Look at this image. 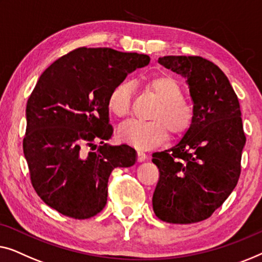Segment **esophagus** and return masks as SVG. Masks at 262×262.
<instances>
[{"mask_svg":"<svg viewBox=\"0 0 262 262\" xmlns=\"http://www.w3.org/2000/svg\"><path fill=\"white\" fill-rule=\"evenodd\" d=\"M146 159H147L146 153H143L142 150H138V161H139V163H142V161H145Z\"/></svg>","mask_w":262,"mask_h":262,"instance_id":"esophagus-1","label":"esophagus"}]
</instances>
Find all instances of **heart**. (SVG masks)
<instances>
[{
  "label": "heart",
  "instance_id": "heart-1",
  "mask_svg": "<svg viewBox=\"0 0 262 262\" xmlns=\"http://www.w3.org/2000/svg\"><path fill=\"white\" fill-rule=\"evenodd\" d=\"M146 88L159 99L150 115L153 121L140 122L128 121L119 128V136L124 142L139 149L153 148L164 142L168 136L182 135L190 129L194 119L192 104L183 98V90L174 78L167 75L149 77ZM133 89L127 82L116 84L108 96L109 112L117 117L129 113Z\"/></svg>",
  "mask_w": 262,
  "mask_h": 262
}]
</instances>
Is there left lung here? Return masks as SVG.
<instances>
[{"instance_id": "1", "label": "left lung", "mask_w": 262, "mask_h": 262, "mask_svg": "<svg viewBox=\"0 0 262 262\" xmlns=\"http://www.w3.org/2000/svg\"><path fill=\"white\" fill-rule=\"evenodd\" d=\"M158 61L186 79L194 119L176 146L153 153L160 172L153 210L167 223L201 222L224 203L240 178L246 145L240 103L213 62L196 56H166Z\"/></svg>"}]
</instances>
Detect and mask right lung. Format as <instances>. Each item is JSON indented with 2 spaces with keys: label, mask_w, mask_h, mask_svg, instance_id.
<instances>
[{
  "label": "right lung",
  "mask_w": 262,
  "mask_h": 262,
  "mask_svg": "<svg viewBox=\"0 0 262 262\" xmlns=\"http://www.w3.org/2000/svg\"><path fill=\"white\" fill-rule=\"evenodd\" d=\"M149 60L146 54L79 47L40 76L26 106L24 154L35 192L58 212L76 220L97 215L113 169L135 164L130 146L104 143L113 135L108 96ZM95 142L101 143L96 152Z\"/></svg>",
  "instance_id": "add662e5"
}]
</instances>
